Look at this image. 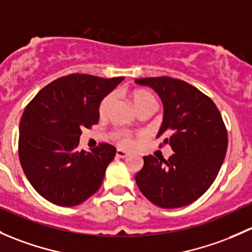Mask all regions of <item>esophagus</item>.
Masks as SVG:
<instances>
[{
  "mask_svg": "<svg viewBox=\"0 0 252 252\" xmlns=\"http://www.w3.org/2000/svg\"><path fill=\"white\" fill-rule=\"evenodd\" d=\"M128 155H129V153L126 152V151L121 150V148H118V150L116 151V156H117L118 158H126Z\"/></svg>",
  "mask_w": 252,
  "mask_h": 252,
  "instance_id": "34e87169",
  "label": "esophagus"
}]
</instances>
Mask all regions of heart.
Wrapping results in <instances>:
<instances>
[{"label":"heart","instance_id":"obj_1","mask_svg":"<svg viewBox=\"0 0 252 252\" xmlns=\"http://www.w3.org/2000/svg\"><path fill=\"white\" fill-rule=\"evenodd\" d=\"M131 100H133L135 107L136 110H141L142 107H146V106L153 105L156 106V99L151 93H148L146 91H134L131 93ZM116 101V94L115 93H110L107 94L104 99L101 100L99 105V113L101 117H105L107 116V113L110 112L111 107H112L113 104ZM115 137L117 139V141L119 142V145L122 146H126L129 147L131 146L133 141H131V137L130 135L126 130H123V129H119V130L115 131Z\"/></svg>","mask_w":252,"mask_h":252}]
</instances>
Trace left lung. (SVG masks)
<instances>
[{"label": "left lung", "instance_id": "left-lung-1", "mask_svg": "<svg viewBox=\"0 0 252 252\" xmlns=\"http://www.w3.org/2000/svg\"><path fill=\"white\" fill-rule=\"evenodd\" d=\"M152 88L163 102L157 137L165 135L174 155L169 159L144 157L135 176L142 194L159 208L189 205L215 181L226 157L228 136L213 100L187 82L171 77L135 79Z\"/></svg>", "mask_w": 252, "mask_h": 252}]
</instances>
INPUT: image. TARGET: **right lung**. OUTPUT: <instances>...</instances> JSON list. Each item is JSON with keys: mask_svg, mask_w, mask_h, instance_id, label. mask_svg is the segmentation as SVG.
Listing matches in <instances>:
<instances>
[{"mask_svg": "<svg viewBox=\"0 0 252 252\" xmlns=\"http://www.w3.org/2000/svg\"><path fill=\"white\" fill-rule=\"evenodd\" d=\"M124 77L84 73L60 77L41 89L19 123V159L38 194L60 206L83 203L100 189L116 156L112 145L78 151L82 129L99 122V105Z\"/></svg>", "mask_w": 252, "mask_h": 252, "instance_id": "add662e5", "label": "right lung"}]
</instances>
